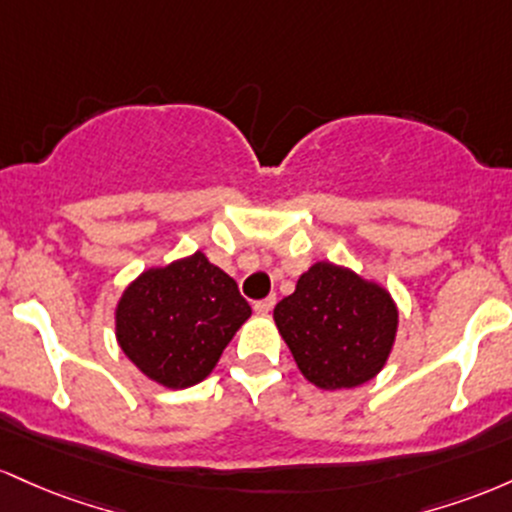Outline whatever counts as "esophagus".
Returning a JSON list of instances; mask_svg holds the SVG:
<instances>
[{
    "instance_id": "1",
    "label": "esophagus",
    "mask_w": 512,
    "mask_h": 512,
    "mask_svg": "<svg viewBox=\"0 0 512 512\" xmlns=\"http://www.w3.org/2000/svg\"><path fill=\"white\" fill-rule=\"evenodd\" d=\"M273 307H275V297H273V295L266 297V300L254 302V312H256V314H268Z\"/></svg>"
}]
</instances>
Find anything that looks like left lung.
<instances>
[{"label": "left lung", "mask_w": 512, "mask_h": 512, "mask_svg": "<svg viewBox=\"0 0 512 512\" xmlns=\"http://www.w3.org/2000/svg\"><path fill=\"white\" fill-rule=\"evenodd\" d=\"M273 319L309 382L350 389L372 380L387 363L399 312L384 287L321 261L275 304Z\"/></svg>", "instance_id": "8db88e82"}]
</instances>
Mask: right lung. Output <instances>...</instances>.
Wrapping results in <instances>:
<instances>
[{
	"mask_svg": "<svg viewBox=\"0 0 512 512\" xmlns=\"http://www.w3.org/2000/svg\"><path fill=\"white\" fill-rule=\"evenodd\" d=\"M249 317L237 283L198 251L142 273L120 297L116 333L149 380L183 389L210 375Z\"/></svg>",
	"mask_w": 512,
	"mask_h": 512,
	"instance_id": "obj_1",
	"label": "right lung"
}]
</instances>
